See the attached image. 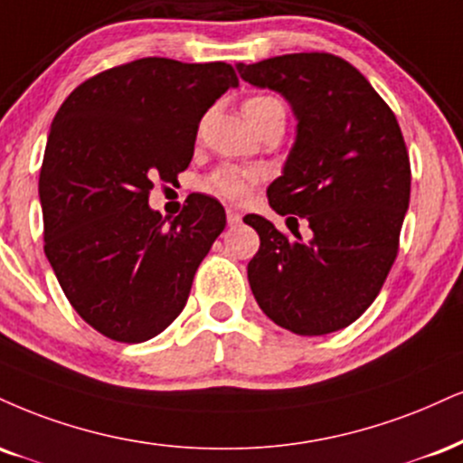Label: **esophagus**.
<instances>
[{
  "instance_id": "1",
  "label": "esophagus",
  "mask_w": 463,
  "mask_h": 463,
  "mask_svg": "<svg viewBox=\"0 0 463 463\" xmlns=\"http://www.w3.org/2000/svg\"><path fill=\"white\" fill-rule=\"evenodd\" d=\"M226 222H228V226H239V224H241V213H239V211H235V209H228L226 211Z\"/></svg>"
}]
</instances>
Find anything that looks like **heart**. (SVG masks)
<instances>
[{"mask_svg": "<svg viewBox=\"0 0 463 463\" xmlns=\"http://www.w3.org/2000/svg\"><path fill=\"white\" fill-rule=\"evenodd\" d=\"M243 111H246L250 122H256L263 116L271 114V111H285V105L278 101L276 97H269V94H254V97L246 99ZM259 181L260 175L252 168L222 165V168L211 172L207 181H204V189L217 198L228 200V203H243V200L250 198Z\"/></svg>", "mask_w": 463, "mask_h": 463, "instance_id": "1", "label": "heart"}]
</instances>
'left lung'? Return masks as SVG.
<instances>
[{"instance_id":"left-lung-1","label":"left lung","mask_w":463,"mask_h":463,"mask_svg":"<svg viewBox=\"0 0 463 463\" xmlns=\"http://www.w3.org/2000/svg\"><path fill=\"white\" fill-rule=\"evenodd\" d=\"M252 86L291 103L298 137L269 204L309 224L304 242L260 215L248 280L260 310L299 336L347 327L382 291L410 204V155L394 111L362 72L332 53H287L237 64ZM298 224V223H297Z\"/></svg>"}]
</instances>
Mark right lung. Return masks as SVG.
I'll return each mask as SVG.
<instances>
[{"label": "right lung", "instance_id": "right-lung-1", "mask_svg": "<svg viewBox=\"0 0 463 463\" xmlns=\"http://www.w3.org/2000/svg\"><path fill=\"white\" fill-rule=\"evenodd\" d=\"M235 86L226 62L142 58L80 83L55 114L38 181L44 254L77 315L111 341L164 332L224 231L215 198L189 194L165 226L148 196L187 168L200 118Z\"/></svg>", "mask_w": 463, "mask_h": 463}]
</instances>
